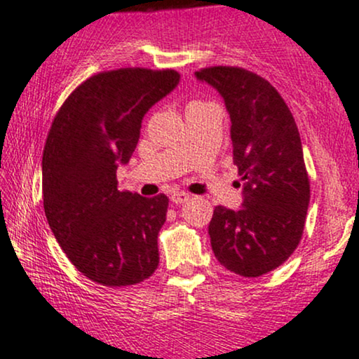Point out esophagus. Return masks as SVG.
I'll use <instances>...</instances> for the list:
<instances>
[{"label": "esophagus", "instance_id": "1", "mask_svg": "<svg viewBox=\"0 0 359 359\" xmlns=\"http://www.w3.org/2000/svg\"><path fill=\"white\" fill-rule=\"evenodd\" d=\"M188 200H189L188 193H184V191H175V193H171V201H172V203L183 205V203H187Z\"/></svg>", "mask_w": 359, "mask_h": 359}]
</instances>
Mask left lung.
Instances as JSON below:
<instances>
[{
    "label": "left lung",
    "mask_w": 359,
    "mask_h": 359,
    "mask_svg": "<svg viewBox=\"0 0 359 359\" xmlns=\"http://www.w3.org/2000/svg\"><path fill=\"white\" fill-rule=\"evenodd\" d=\"M230 114L242 206H217L208 225L213 254L243 277L273 271L292 255L309 206V178L292 114L267 80L237 67L195 72ZM240 187V183H238Z\"/></svg>",
    "instance_id": "obj_1"
}]
</instances>
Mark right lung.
Returning <instances> with one entry per match:
<instances>
[{
  "label": "right lung",
  "mask_w": 359,
  "mask_h": 359,
  "mask_svg": "<svg viewBox=\"0 0 359 359\" xmlns=\"http://www.w3.org/2000/svg\"><path fill=\"white\" fill-rule=\"evenodd\" d=\"M175 70L119 69L80 83L55 116L41 159L46 220L79 272L109 287L158 269L168 196L119 191L144 116L180 83Z\"/></svg>",
  "instance_id": "right-lung-1"
}]
</instances>
